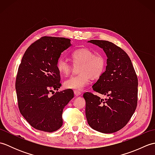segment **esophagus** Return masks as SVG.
Masks as SVG:
<instances>
[{"label": "esophagus", "instance_id": "34e87169", "mask_svg": "<svg viewBox=\"0 0 155 155\" xmlns=\"http://www.w3.org/2000/svg\"><path fill=\"white\" fill-rule=\"evenodd\" d=\"M74 93L75 96H77V97L79 96V95H81V92L80 91H74Z\"/></svg>", "mask_w": 155, "mask_h": 155}]
</instances>
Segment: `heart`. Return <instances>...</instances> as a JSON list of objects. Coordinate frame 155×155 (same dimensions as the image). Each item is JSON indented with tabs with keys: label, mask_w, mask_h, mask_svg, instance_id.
Returning <instances> with one entry per match:
<instances>
[{
	"label": "heart",
	"mask_w": 155,
	"mask_h": 155,
	"mask_svg": "<svg viewBox=\"0 0 155 155\" xmlns=\"http://www.w3.org/2000/svg\"><path fill=\"white\" fill-rule=\"evenodd\" d=\"M71 58L75 66H78L79 74L67 78L64 82V87L67 89L81 91L87 86L90 78L93 80L99 78L106 68V60L101 54H95L88 48L77 49L72 52ZM56 67L62 75L67 76L72 70V65L66 58H59Z\"/></svg>",
	"instance_id": "obj_1"
}]
</instances>
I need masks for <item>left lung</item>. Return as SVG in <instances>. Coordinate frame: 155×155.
<instances>
[{
  "mask_svg": "<svg viewBox=\"0 0 155 155\" xmlns=\"http://www.w3.org/2000/svg\"><path fill=\"white\" fill-rule=\"evenodd\" d=\"M88 42L103 48L107 57L106 71L92 87L94 91L107 98L103 99L88 92L83 94L88 124L98 132L115 133L128 123L136 110L137 76L123 49L107 41Z\"/></svg>",
  "mask_w": 155,
  "mask_h": 155,
  "instance_id": "8db88e82",
  "label": "left lung"
}]
</instances>
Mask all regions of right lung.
Here are the masks:
<instances>
[{
    "label": "right lung",
    "mask_w": 155,
    "mask_h": 155,
    "mask_svg": "<svg viewBox=\"0 0 155 155\" xmlns=\"http://www.w3.org/2000/svg\"><path fill=\"white\" fill-rule=\"evenodd\" d=\"M71 45L68 38L43 37L23 55L16 78V96L21 114L36 129L52 133L62 127V110L74 92L67 89L52 96L51 93L61 86L56 63Z\"/></svg>",
    "instance_id": "right-lung-1"
}]
</instances>
